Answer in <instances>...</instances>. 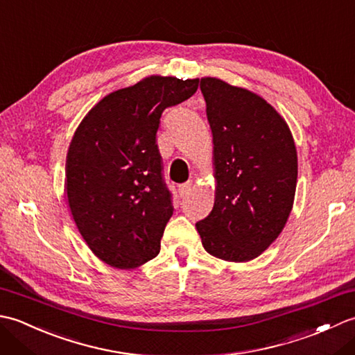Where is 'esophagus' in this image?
I'll return each mask as SVG.
<instances>
[{
    "label": "esophagus",
    "mask_w": 355,
    "mask_h": 355,
    "mask_svg": "<svg viewBox=\"0 0 355 355\" xmlns=\"http://www.w3.org/2000/svg\"><path fill=\"white\" fill-rule=\"evenodd\" d=\"M192 187H193L192 182H187V183L180 184V186H178V193H180V197H186V195H189V192L192 191Z\"/></svg>",
    "instance_id": "34e87169"
}]
</instances>
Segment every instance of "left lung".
<instances>
[{
	"instance_id": "8db88e82",
	"label": "left lung",
	"mask_w": 355,
	"mask_h": 355,
	"mask_svg": "<svg viewBox=\"0 0 355 355\" xmlns=\"http://www.w3.org/2000/svg\"><path fill=\"white\" fill-rule=\"evenodd\" d=\"M214 135L215 202L198 221L215 258L247 262L266 252L291 214L297 153L288 125L261 96L216 78L201 79Z\"/></svg>"
}]
</instances>
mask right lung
Returning a JSON list of instances; mask_svg holds the SVG:
<instances>
[{"label": "right lung", "mask_w": 355, "mask_h": 355, "mask_svg": "<svg viewBox=\"0 0 355 355\" xmlns=\"http://www.w3.org/2000/svg\"><path fill=\"white\" fill-rule=\"evenodd\" d=\"M198 82L148 76L105 96L73 135L67 202L89 250L111 267H140L160 252L173 207L155 135L162 112L189 99Z\"/></svg>", "instance_id": "add662e5"}]
</instances>
